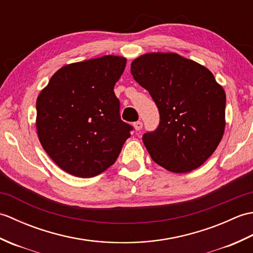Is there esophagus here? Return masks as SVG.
<instances>
[{"instance_id": "obj_1", "label": "esophagus", "mask_w": 253, "mask_h": 253, "mask_svg": "<svg viewBox=\"0 0 253 253\" xmlns=\"http://www.w3.org/2000/svg\"><path fill=\"white\" fill-rule=\"evenodd\" d=\"M142 126H143V124H142L141 122H136L135 124H133V127H135V129H136L137 131L141 130V129H142Z\"/></svg>"}]
</instances>
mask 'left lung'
Returning a JSON list of instances; mask_svg holds the SVG:
<instances>
[{"instance_id": "left-lung-1", "label": "left lung", "mask_w": 253, "mask_h": 253, "mask_svg": "<svg viewBox=\"0 0 253 253\" xmlns=\"http://www.w3.org/2000/svg\"><path fill=\"white\" fill-rule=\"evenodd\" d=\"M133 79L149 91L160 124L142 140L155 163L188 173L211 157L225 129L226 94L208 68L176 53H148L132 61Z\"/></svg>"}]
</instances>
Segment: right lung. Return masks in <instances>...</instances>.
<instances>
[{"label":"right lung","instance_id":"1","mask_svg":"<svg viewBox=\"0 0 253 253\" xmlns=\"http://www.w3.org/2000/svg\"><path fill=\"white\" fill-rule=\"evenodd\" d=\"M126 58L105 55L64 66L37 99V132L66 173L90 178L115 163L133 129L123 122L114 85Z\"/></svg>","mask_w":253,"mask_h":253}]
</instances>
